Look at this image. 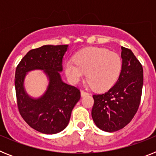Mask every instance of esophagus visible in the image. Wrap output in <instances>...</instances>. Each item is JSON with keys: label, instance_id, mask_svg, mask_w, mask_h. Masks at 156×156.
Returning <instances> with one entry per match:
<instances>
[{"label": "esophagus", "instance_id": "1", "mask_svg": "<svg viewBox=\"0 0 156 156\" xmlns=\"http://www.w3.org/2000/svg\"><path fill=\"white\" fill-rule=\"evenodd\" d=\"M80 93H81V95H82V96H84V95L89 94V93H88L87 91H85V90H81Z\"/></svg>", "mask_w": 156, "mask_h": 156}]
</instances>
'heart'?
Here are the masks:
<instances>
[{"mask_svg":"<svg viewBox=\"0 0 156 156\" xmlns=\"http://www.w3.org/2000/svg\"><path fill=\"white\" fill-rule=\"evenodd\" d=\"M65 65L66 73L73 83H78L87 73V80L96 90L111 87L117 80L122 61L119 54L105 48H90L74 56Z\"/></svg>","mask_w":156,"mask_h":156,"instance_id":"obj_1","label":"heart"}]
</instances>
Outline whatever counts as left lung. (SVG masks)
Instances as JSON below:
<instances>
[{
  "label": "left lung",
  "instance_id": "obj_1",
  "mask_svg": "<svg viewBox=\"0 0 156 156\" xmlns=\"http://www.w3.org/2000/svg\"><path fill=\"white\" fill-rule=\"evenodd\" d=\"M121 49L122 69L116 83L105 93L93 95L92 119L98 127L107 132L117 131L133 119L142 94V65L130 49Z\"/></svg>",
  "mask_w": 156,
  "mask_h": 156
}]
</instances>
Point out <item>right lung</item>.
I'll return each instance as SVG.
<instances>
[{
  "label": "right lung",
  "mask_w": 156,
  "mask_h": 156,
  "mask_svg": "<svg viewBox=\"0 0 156 156\" xmlns=\"http://www.w3.org/2000/svg\"><path fill=\"white\" fill-rule=\"evenodd\" d=\"M68 45H44L32 49L22 58L15 76L16 101L19 113L29 126L37 131L53 134L62 131L69 122L71 112L80 98L78 87L62 82V58ZM44 69L50 83L45 95L32 99L23 88L25 73Z\"/></svg>",
  "instance_id": "right-lung-1"
}]
</instances>
